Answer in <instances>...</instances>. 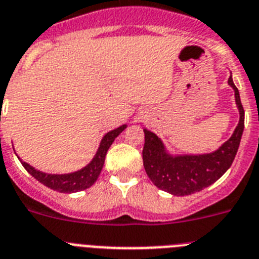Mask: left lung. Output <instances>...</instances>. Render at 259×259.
<instances>
[{"label":"left lung","mask_w":259,"mask_h":259,"mask_svg":"<svg viewBox=\"0 0 259 259\" xmlns=\"http://www.w3.org/2000/svg\"><path fill=\"white\" fill-rule=\"evenodd\" d=\"M228 84L235 91V102L240 120L231 138L215 151L207 154L173 155L155 133L143 129V165L155 186L177 197L193 194L218 181L232 165L241 142L245 113L232 74L229 75Z\"/></svg>","instance_id":"left-lung-1"}]
</instances>
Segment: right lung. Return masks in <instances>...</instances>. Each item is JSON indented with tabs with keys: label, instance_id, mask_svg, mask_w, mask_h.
Returning a JSON list of instances; mask_svg holds the SVG:
<instances>
[{
	"label": "right lung",
	"instance_id": "add662e5",
	"mask_svg": "<svg viewBox=\"0 0 259 259\" xmlns=\"http://www.w3.org/2000/svg\"><path fill=\"white\" fill-rule=\"evenodd\" d=\"M126 123H123L117 129L108 132L100 141L98 151H96L95 156L92 157V160L87 164L86 167L80 168L79 170L71 173H64V175H55V173H46L41 172L39 169H35L31 167L30 164L26 161L21 160L22 165L26 168V170L30 173L31 176L35 177L39 183L42 185L48 186V188L53 189L56 192L60 193H75L80 192V190H86L90 186L95 184L98 180L99 175L102 172L103 165H104L105 155H107L108 148L111 147L114 139L120 136L123 130L126 129Z\"/></svg>",
	"mask_w": 259,
	"mask_h": 259
}]
</instances>
